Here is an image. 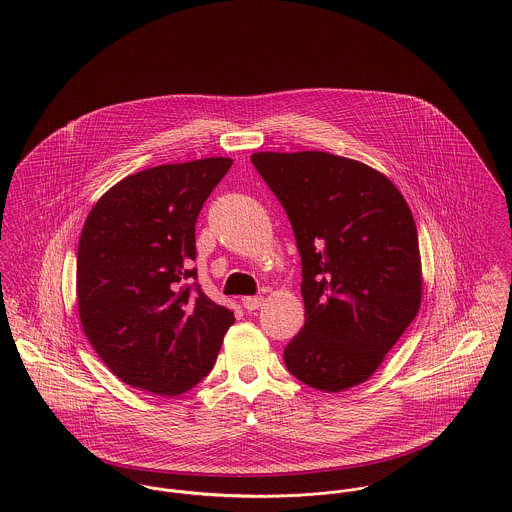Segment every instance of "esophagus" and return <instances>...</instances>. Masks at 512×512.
Returning a JSON list of instances; mask_svg holds the SVG:
<instances>
[{
  "label": "esophagus",
  "mask_w": 512,
  "mask_h": 512,
  "mask_svg": "<svg viewBox=\"0 0 512 512\" xmlns=\"http://www.w3.org/2000/svg\"><path fill=\"white\" fill-rule=\"evenodd\" d=\"M262 303H264L262 295H248L242 299V305L246 311H256L258 307H262Z\"/></svg>",
  "instance_id": "obj_1"
}]
</instances>
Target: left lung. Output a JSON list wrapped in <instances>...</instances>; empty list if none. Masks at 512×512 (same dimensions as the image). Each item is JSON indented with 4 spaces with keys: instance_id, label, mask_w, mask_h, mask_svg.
<instances>
[{
    "instance_id": "obj_1",
    "label": "left lung",
    "mask_w": 512,
    "mask_h": 512,
    "mask_svg": "<svg viewBox=\"0 0 512 512\" xmlns=\"http://www.w3.org/2000/svg\"><path fill=\"white\" fill-rule=\"evenodd\" d=\"M292 222L305 325L284 349L303 384L341 392L384 361L422 299L418 230L402 193L361 161L325 151L252 153Z\"/></svg>"
}]
</instances>
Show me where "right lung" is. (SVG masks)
Masks as SVG:
<instances>
[{"label": "right lung", "instance_id": "add662e5", "mask_svg": "<svg viewBox=\"0 0 512 512\" xmlns=\"http://www.w3.org/2000/svg\"><path fill=\"white\" fill-rule=\"evenodd\" d=\"M232 159L157 165L116 183L86 217L76 256L82 329L120 380L159 396L199 384L234 313L197 280L195 222Z\"/></svg>", "mask_w": 512, "mask_h": 512}]
</instances>
